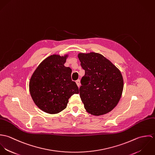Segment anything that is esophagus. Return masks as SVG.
I'll return each instance as SVG.
<instances>
[{
  "mask_svg": "<svg viewBox=\"0 0 155 155\" xmlns=\"http://www.w3.org/2000/svg\"><path fill=\"white\" fill-rule=\"evenodd\" d=\"M76 82V84H77L78 87H80V85H81V82H80V80H79V79L77 80Z\"/></svg>",
  "mask_w": 155,
  "mask_h": 155,
  "instance_id": "obj_1",
  "label": "esophagus"
}]
</instances>
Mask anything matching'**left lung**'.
<instances>
[{
    "label": "left lung",
    "instance_id": "1",
    "mask_svg": "<svg viewBox=\"0 0 155 155\" xmlns=\"http://www.w3.org/2000/svg\"><path fill=\"white\" fill-rule=\"evenodd\" d=\"M78 58L85 71L79 88L85 109L95 116L110 112L119 103L123 91L120 70L98 53H79Z\"/></svg>",
    "mask_w": 155,
    "mask_h": 155
}]
</instances>
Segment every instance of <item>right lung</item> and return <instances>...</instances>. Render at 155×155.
Segmentation results:
<instances>
[{
	"label": "right lung",
	"instance_id": "1",
	"mask_svg": "<svg viewBox=\"0 0 155 155\" xmlns=\"http://www.w3.org/2000/svg\"><path fill=\"white\" fill-rule=\"evenodd\" d=\"M68 55H52L36 68L29 82L31 97L42 111L57 114L66 108L68 99L79 88L71 78V69L64 66Z\"/></svg>",
	"mask_w": 155,
	"mask_h": 155
}]
</instances>
